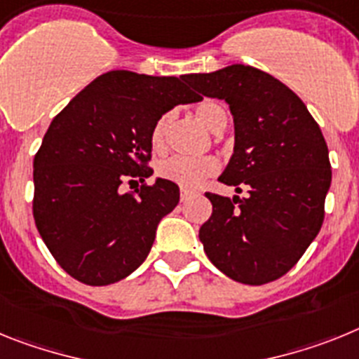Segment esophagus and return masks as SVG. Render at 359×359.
I'll use <instances>...</instances> for the list:
<instances>
[{"label": "esophagus", "mask_w": 359, "mask_h": 359, "mask_svg": "<svg viewBox=\"0 0 359 359\" xmlns=\"http://www.w3.org/2000/svg\"><path fill=\"white\" fill-rule=\"evenodd\" d=\"M191 195H193V191H189V189H180V201L182 202L189 201V198H191Z\"/></svg>", "instance_id": "1"}]
</instances>
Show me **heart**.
Here are the masks:
<instances>
[{
  "label": "heart",
  "instance_id": "1",
  "mask_svg": "<svg viewBox=\"0 0 359 359\" xmlns=\"http://www.w3.org/2000/svg\"><path fill=\"white\" fill-rule=\"evenodd\" d=\"M195 114H197V119L213 133H220L227 124L226 110L217 101H202L197 106ZM171 119H173V115L168 111L155 121L154 128L149 132V146L154 149V154L161 155L166 151V139ZM217 168L218 162L215 157H170L166 161L158 162L157 173L158 177L170 180L177 186L191 189L201 186L208 177L213 175Z\"/></svg>",
  "mask_w": 359,
  "mask_h": 359
}]
</instances>
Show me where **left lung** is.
<instances>
[{"label":"left lung","mask_w":359,"mask_h":359,"mask_svg":"<svg viewBox=\"0 0 359 359\" xmlns=\"http://www.w3.org/2000/svg\"><path fill=\"white\" fill-rule=\"evenodd\" d=\"M186 81L229 104L235 148L218 180L248 191L233 201L205 193L213 213L198 238L211 264L235 282H273L322 227L332 175L322 130L292 90L258 68L231 65Z\"/></svg>","instance_id":"obj_1"}]
</instances>
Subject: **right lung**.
<instances>
[{"instance_id": "obj_1", "label": "right lung", "mask_w": 359, "mask_h": 359, "mask_svg": "<svg viewBox=\"0 0 359 359\" xmlns=\"http://www.w3.org/2000/svg\"><path fill=\"white\" fill-rule=\"evenodd\" d=\"M186 76L106 72L50 123L34 157V220L52 257L86 285L126 278L148 257L179 186L144 184L154 170L149 132L177 104L201 101ZM141 180L135 194L124 182Z\"/></svg>"}]
</instances>
